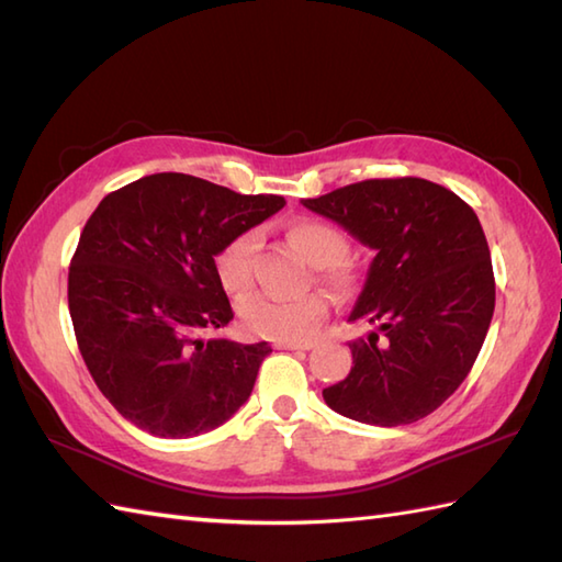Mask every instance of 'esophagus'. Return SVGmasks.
I'll return each mask as SVG.
<instances>
[{
	"instance_id": "obj_1",
	"label": "esophagus",
	"mask_w": 562,
	"mask_h": 562,
	"mask_svg": "<svg viewBox=\"0 0 562 562\" xmlns=\"http://www.w3.org/2000/svg\"><path fill=\"white\" fill-rule=\"evenodd\" d=\"M315 345L313 341H283L279 349H291V351H311Z\"/></svg>"
}]
</instances>
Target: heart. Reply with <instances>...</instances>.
<instances>
[{
    "label": "heart",
    "instance_id": "obj_1",
    "mask_svg": "<svg viewBox=\"0 0 562 562\" xmlns=\"http://www.w3.org/2000/svg\"><path fill=\"white\" fill-rule=\"evenodd\" d=\"M285 237L313 267L319 269H331L347 255L345 235L323 221H295L285 227ZM255 247V233H239L215 251L213 269L225 293L243 295L249 291ZM325 317L327 303L317 293L291 297V301L251 295L239 303V323H243L249 335L273 341L311 339L319 325L325 323Z\"/></svg>",
    "mask_w": 562,
    "mask_h": 562
}]
</instances>
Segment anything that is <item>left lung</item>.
<instances>
[{"label":"left lung","instance_id":"8db88e82","mask_svg":"<svg viewBox=\"0 0 562 562\" xmlns=\"http://www.w3.org/2000/svg\"><path fill=\"white\" fill-rule=\"evenodd\" d=\"M303 205L375 251L349 313V323L373 329L349 341L353 366L325 387V403L378 427L427 417L465 381L495 313L490 247L475 211L417 177L366 179Z\"/></svg>","mask_w":562,"mask_h":562}]
</instances>
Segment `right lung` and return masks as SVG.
<instances>
[{
  "mask_svg": "<svg viewBox=\"0 0 562 562\" xmlns=\"http://www.w3.org/2000/svg\"><path fill=\"white\" fill-rule=\"evenodd\" d=\"M283 203L162 171L91 213L67 279L70 317L99 391L135 427L199 437L247 403L271 347L201 337L233 319L213 257Z\"/></svg>",
  "mask_w": 562,
  "mask_h": 562,
  "instance_id": "1",
  "label": "right lung"
}]
</instances>
